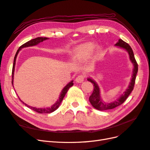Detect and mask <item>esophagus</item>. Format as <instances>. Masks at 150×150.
<instances>
[{"label":"esophagus","mask_w":150,"mask_h":150,"mask_svg":"<svg viewBox=\"0 0 150 150\" xmlns=\"http://www.w3.org/2000/svg\"><path fill=\"white\" fill-rule=\"evenodd\" d=\"M85 79V76L83 75H80L75 79V81L76 83H82Z\"/></svg>","instance_id":"esophagus-1"}]
</instances>
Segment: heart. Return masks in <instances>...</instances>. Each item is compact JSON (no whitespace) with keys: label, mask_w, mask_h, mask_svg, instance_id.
<instances>
[{"label":"heart","mask_w":150,"mask_h":150,"mask_svg":"<svg viewBox=\"0 0 150 150\" xmlns=\"http://www.w3.org/2000/svg\"><path fill=\"white\" fill-rule=\"evenodd\" d=\"M94 43H87L79 47L75 51V57L79 59H84L88 57L93 50Z\"/></svg>","instance_id":"b5f03b06"}]
</instances>
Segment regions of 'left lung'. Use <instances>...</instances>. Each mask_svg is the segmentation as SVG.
I'll list each match as a JSON object with an SVG mask.
<instances>
[{"instance_id":"obj_1","label":"left lung","mask_w":150,"mask_h":150,"mask_svg":"<svg viewBox=\"0 0 150 150\" xmlns=\"http://www.w3.org/2000/svg\"><path fill=\"white\" fill-rule=\"evenodd\" d=\"M115 45L121 48V49L125 50L128 53L129 60L133 64V67H134L133 70L132 76V78L131 79V81H130V83L128 85V88H127L126 90L124 91L123 94L121 95L117 100H115L113 101H112V102H110V103L105 102V101H103L102 99H101V96H100V87L98 85V84L96 83V82L91 78H88L87 79L88 81H90L91 83H92L94 86L93 93L89 97L90 102L91 105H92L95 109L101 110V111L115 108L117 107H118V106L122 105L124 101L127 100L128 96L129 95L130 93H131V92L133 90L134 83H135V79H136V76L138 72V64L136 60H135L133 52L131 47H130L127 43L124 42L122 39H119L118 42L116 43Z\"/></svg>"}]
</instances>
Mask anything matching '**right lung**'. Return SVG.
<instances>
[{
  "label": "right lung",
  "instance_id": "1",
  "mask_svg": "<svg viewBox=\"0 0 150 150\" xmlns=\"http://www.w3.org/2000/svg\"><path fill=\"white\" fill-rule=\"evenodd\" d=\"M47 39H49V38H47V37H37V38H33V39H32L31 40L28 41L26 43H24V44H23L22 46H21L20 47H19V49H18V50L17 51L16 54V55H15V57H14V60H13V67H12V83L13 85V75H14V71H15V65H16V59H17V55L18 54V52L21 51V50L22 49V48H25V47H32V46H35L36 45H38V43H40V42H42L44 40H46ZM73 80L71 81L70 82H69V83L67 84L65 87L63 88V90H62L61 93H60V96H59V100H58L53 105L52 107H49V108H36V107H31V106H29L27 105L26 103H25L24 102H23V101L19 98V100H20L25 105V106H27V107H28L29 108H30L31 110H33V111H35V112H37V113H52L53 112H54V111H55L59 107V106L61 103V102L62 101L63 99H64V96H65L67 91L69 90V89L70 88V87H71V86L74 85V83H73Z\"/></svg>",
  "mask_w": 150,
  "mask_h": 150
}]
</instances>
